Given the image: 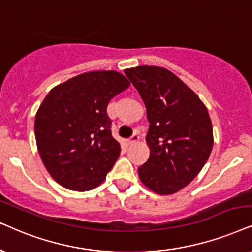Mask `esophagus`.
I'll list each match as a JSON object with an SVG mask.
<instances>
[{
    "label": "esophagus",
    "instance_id": "esophagus-1",
    "mask_svg": "<svg viewBox=\"0 0 252 252\" xmlns=\"http://www.w3.org/2000/svg\"><path fill=\"white\" fill-rule=\"evenodd\" d=\"M138 139H139L138 133H133V135L130 137V139L128 141V143H129V144H133V143L138 142Z\"/></svg>",
    "mask_w": 252,
    "mask_h": 252
}]
</instances>
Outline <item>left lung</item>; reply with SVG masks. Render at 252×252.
I'll return each mask as SVG.
<instances>
[{"mask_svg":"<svg viewBox=\"0 0 252 252\" xmlns=\"http://www.w3.org/2000/svg\"><path fill=\"white\" fill-rule=\"evenodd\" d=\"M146 107L148 161L139 179L159 195L186 187L208 160L214 143L212 121L200 97L168 69L137 66L124 71Z\"/></svg>","mask_w":252,"mask_h":252,"instance_id":"1","label":"left lung"}]
</instances>
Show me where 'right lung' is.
<instances>
[{"label": "right lung", "instance_id": "1", "mask_svg": "<svg viewBox=\"0 0 252 252\" xmlns=\"http://www.w3.org/2000/svg\"><path fill=\"white\" fill-rule=\"evenodd\" d=\"M129 86L116 71H92L49 92L37 110L34 136L41 161L57 183L78 192L103 183L121 152L107 107Z\"/></svg>", "mask_w": 252, "mask_h": 252}]
</instances>
